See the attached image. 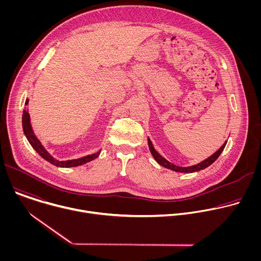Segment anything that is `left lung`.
Here are the masks:
<instances>
[{"label": "left lung", "instance_id": "left-lung-1", "mask_svg": "<svg viewBox=\"0 0 261 261\" xmlns=\"http://www.w3.org/2000/svg\"><path fill=\"white\" fill-rule=\"evenodd\" d=\"M147 143H148V147H150V151H151V153H152L154 159L157 161L158 164H160L161 166H163V167H165V168H168V169H171V170H173V171H176V172H185V173H189V172H190V173H191V172H195V171L202 170V169L208 167L211 164H213V163L218 159V157L221 155V153L223 152V150H224V147H225L227 141H225L224 143H223V145L219 148V150H218L216 153H214L212 156H210V157L206 158L205 160L201 161L200 163H198V164H196V165H192V166H188V167L176 166V165L170 163L169 161H167L164 157H162V156L155 150V147H154V145H153V143H152V141H151L150 138H147Z\"/></svg>", "mask_w": 261, "mask_h": 261}]
</instances>
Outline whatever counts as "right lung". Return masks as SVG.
Wrapping results in <instances>:
<instances>
[{
	"label": "right lung",
	"mask_w": 261,
	"mask_h": 261,
	"mask_svg": "<svg viewBox=\"0 0 261 261\" xmlns=\"http://www.w3.org/2000/svg\"><path fill=\"white\" fill-rule=\"evenodd\" d=\"M29 103V99L25 100V105H28ZM22 129H23V133L27 137V139L29 140L30 144L32 145V147L34 148V150L38 153L43 159H45L46 161H48L49 163H51L53 165H56L58 167H64V168H68V167H75V166H80V165H83V164H86L94 159H96L99 155H100V152H97L95 154H92V155H88V156H85V157H82V158H79V159H73V160H67V161H60V160H57L55 157H53L47 151L46 148L42 145V143L40 142V140L37 138V136L35 135L34 131H33V128H32V125H31V119H30V114L28 109H24L23 113H22Z\"/></svg>",
	"instance_id": "1"
}]
</instances>
